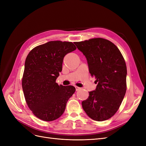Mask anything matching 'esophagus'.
Instances as JSON below:
<instances>
[{
  "label": "esophagus",
  "instance_id": "obj_1",
  "mask_svg": "<svg viewBox=\"0 0 146 146\" xmlns=\"http://www.w3.org/2000/svg\"><path fill=\"white\" fill-rule=\"evenodd\" d=\"M75 88H76V91H78L79 90H80V87H78V86H75Z\"/></svg>",
  "mask_w": 146,
  "mask_h": 146
}]
</instances>
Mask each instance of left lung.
Listing matches in <instances>:
<instances>
[{
	"instance_id": "1",
	"label": "left lung",
	"mask_w": 146,
	"mask_h": 146,
	"mask_svg": "<svg viewBox=\"0 0 146 146\" xmlns=\"http://www.w3.org/2000/svg\"><path fill=\"white\" fill-rule=\"evenodd\" d=\"M74 44L85 56L89 72L98 84L82 102V107L93 120H107L116 113L125 94V60L119 48L107 39L94 38Z\"/></svg>"
}]
</instances>
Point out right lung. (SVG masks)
Returning <instances> with one entry per match:
<instances>
[{
	"instance_id": "add662e5",
	"label": "right lung",
	"mask_w": 146,
	"mask_h": 146,
	"mask_svg": "<svg viewBox=\"0 0 146 146\" xmlns=\"http://www.w3.org/2000/svg\"><path fill=\"white\" fill-rule=\"evenodd\" d=\"M76 49L71 42L49 41L30 52L25 61L22 86L26 102L38 118L52 121L64 113L74 86L58 85L64 56Z\"/></svg>"
}]
</instances>
